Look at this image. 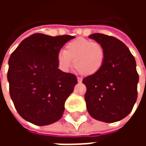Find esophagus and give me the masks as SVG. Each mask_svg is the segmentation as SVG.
<instances>
[{
  "label": "esophagus",
  "instance_id": "34e87169",
  "mask_svg": "<svg viewBox=\"0 0 146 146\" xmlns=\"http://www.w3.org/2000/svg\"><path fill=\"white\" fill-rule=\"evenodd\" d=\"M77 81H78V83H81L82 82V78L81 77H77Z\"/></svg>",
  "mask_w": 146,
  "mask_h": 146
}]
</instances>
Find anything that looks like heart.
Returning a JSON list of instances; mask_svg holds the SVG:
<instances>
[{"label":"heart","instance_id":"1","mask_svg":"<svg viewBox=\"0 0 146 146\" xmlns=\"http://www.w3.org/2000/svg\"><path fill=\"white\" fill-rule=\"evenodd\" d=\"M104 48L97 42L88 39L77 38L70 42L65 50L58 51L57 59L62 70L68 72L73 66L84 75L98 73L104 64Z\"/></svg>","mask_w":146,"mask_h":146}]
</instances>
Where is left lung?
<instances>
[{"label":"left lung","mask_w":146,"mask_h":146,"mask_svg":"<svg viewBox=\"0 0 146 146\" xmlns=\"http://www.w3.org/2000/svg\"><path fill=\"white\" fill-rule=\"evenodd\" d=\"M89 38L104 48V64L98 73L83 80L87 109L94 119L114 123L131 112L136 102L138 74L128 48L116 37L93 33Z\"/></svg>","instance_id":"left-lung-1"}]
</instances>
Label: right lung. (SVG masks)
Here are the masks:
<instances>
[{
	"label": "right lung",
	"instance_id": "add662e5",
	"mask_svg": "<svg viewBox=\"0 0 146 146\" xmlns=\"http://www.w3.org/2000/svg\"><path fill=\"white\" fill-rule=\"evenodd\" d=\"M75 36L34 33L24 39L8 60L9 92L19 114L35 125L60 119L76 76L58 69L57 55Z\"/></svg>",
	"mask_w": 146,
	"mask_h": 146
}]
</instances>
